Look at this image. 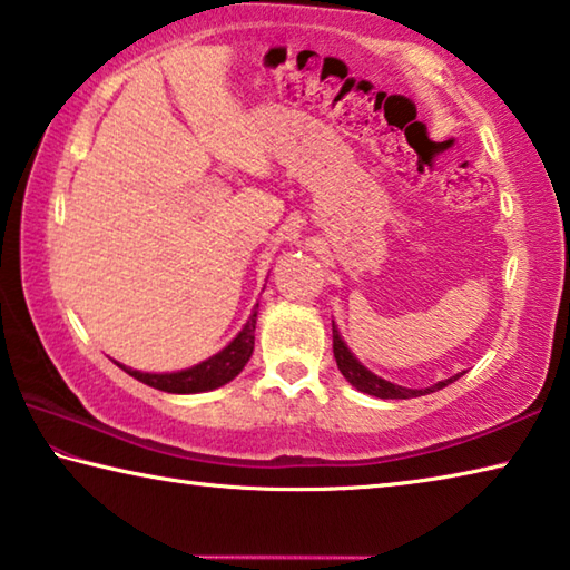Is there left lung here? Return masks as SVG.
Returning <instances> with one entry per match:
<instances>
[{
	"mask_svg": "<svg viewBox=\"0 0 570 570\" xmlns=\"http://www.w3.org/2000/svg\"><path fill=\"white\" fill-rule=\"evenodd\" d=\"M332 336H334V360L336 366H340V372L344 374V380L356 387L360 392L372 394V397H380V400H410V397H422V394H430V392H438L442 387H448L455 380L462 377V372L455 374V377L450 380H442L438 384H432V387H424V390H410V387H402V384H394L390 380H382L380 374H374L372 370H366V366L356 360L352 354L350 346L342 340L340 330H336V324L332 322Z\"/></svg>",
	"mask_w": 570,
	"mask_h": 570,
	"instance_id": "1",
	"label": "left lung"
}]
</instances>
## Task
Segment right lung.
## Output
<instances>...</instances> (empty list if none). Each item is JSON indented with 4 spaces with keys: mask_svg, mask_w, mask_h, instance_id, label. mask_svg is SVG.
Masks as SVG:
<instances>
[{
    "mask_svg": "<svg viewBox=\"0 0 570 570\" xmlns=\"http://www.w3.org/2000/svg\"><path fill=\"white\" fill-rule=\"evenodd\" d=\"M256 316H258V304L250 308V316L244 324L234 340H230L224 350L216 352L208 360L198 362L188 366V370H178V372H140V370H130L120 362H115L142 384H148L153 390L160 392H170V394H198V392H210L228 384L230 380H236L240 370L248 364L250 354H254V332H256Z\"/></svg>",
    "mask_w": 570,
    "mask_h": 570,
    "instance_id": "add662e5",
    "label": "right lung"
}]
</instances>
